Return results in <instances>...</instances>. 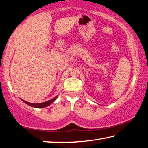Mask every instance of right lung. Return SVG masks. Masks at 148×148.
<instances>
[{"mask_svg": "<svg viewBox=\"0 0 148 148\" xmlns=\"http://www.w3.org/2000/svg\"><path fill=\"white\" fill-rule=\"evenodd\" d=\"M57 96H56L55 97H54L53 99H52L51 100H49L46 101V102L44 103H29L27 102V101H25L24 100H22L23 102H24L25 103L27 104V105H29L31 106H33V107H35V108H43V107H45V106H47L49 105H50L51 103H53L54 101L56 99Z\"/></svg>", "mask_w": 148, "mask_h": 148, "instance_id": "right-lung-1", "label": "right lung"}]
</instances>
